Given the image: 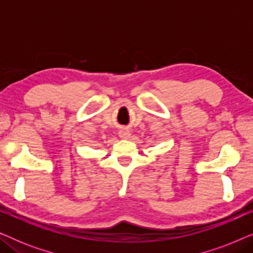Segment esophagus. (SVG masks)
<instances>
[{
  "instance_id": "34e87169",
  "label": "esophagus",
  "mask_w": 253,
  "mask_h": 253,
  "mask_svg": "<svg viewBox=\"0 0 253 253\" xmlns=\"http://www.w3.org/2000/svg\"><path fill=\"white\" fill-rule=\"evenodd\" d=\"M119 136L122 138V139H127V138L130 137V131L122 127V129H120V131H119Z\"/></svg>"
}]
</instances>
